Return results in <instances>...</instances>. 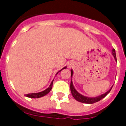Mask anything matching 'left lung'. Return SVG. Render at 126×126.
<instances>
[{"instance_id": "8db88e82", "label": "left lung", "mask_w": 126, "mask_h": 126, "mask_svg": "<svg viewBox=\"0 0 126 126\" xmlns=\"http://www.w3.org/2000/svg\"><path fill=\"white\" fill-rule=\"evenodd\" d=\"M112 55L113 56L114 59H115V61H116V56L115 49H112ZM73 72L72 69L71 70V76H72V77L73 76ZM112 87L108 91L106 92V93H104V94H102V95H99V96L97 97H86L84 96V95H83L81 94H79V93H78L75 89L74 86H73V82L72 81V80H71V83H70V91H71V93H72V95H73V97H74V99H75V100H77V101L79 102L84 103V104H94V103L100 101L101 99H102L103 98L105 97L106 95H107V94L110 92Z\"/></svg>"}]
</instances>
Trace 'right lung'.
Instances as JSON below:
<instances>
[{
    "mask_svg": "<svg viewBox=\"0 0 126 126\" xmlns=\"http://www.w3.org/2000/svg\"><path fill=\"white\" fill-rule=\"evenodd\" d=\"M67 68V67H63V68H62L61 70H59V72L56 73V75L58 74L59 72H61V71L63 70V69H64V68ZM53 81H54V79H53V80L51 81V83L49 86L48 87L47 89H46L45 90L43 91L40 92V93H31V94H26L25 95H26V97H30V98H40V97H43V96H45V95H47L48 93H49V91L51 90L52 86H53Z\"/></svg>",
    "mask_w": 126,
    "mask_h": 126,
    "instance_id": "1",
    "label": "right lung"
}]
</instances>
